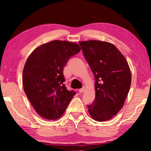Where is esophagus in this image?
<instances>
[{
  "label": "esophagus",
  "mask_w": 151,
  "mask_h": 151,
  "mask_svg": "<svg viewBox=\"0 0 151 151\" xmlns=\"http://www.w3.org/2000/svg\"><path fill=\"white\" fill-rule=\"evenodd\" d=\"M85 88H86L85 86H83L82 88H80V89L79 90V92L80 93H81L84 92V91H85Z\"/></svg>",
  "instance_id": "34e87169"
}]
</instances>
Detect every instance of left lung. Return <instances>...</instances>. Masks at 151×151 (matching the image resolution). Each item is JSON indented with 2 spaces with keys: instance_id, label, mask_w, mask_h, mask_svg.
Segmentation results:
<instances>
[{
  "instance_id": "8db88e82",
  "label": "left lung",
  "mask_w": 151,
  "mask_h": 151,
  "mask_svg": "<svg viewBox=\"0 0 151 151\" xmlns=\"http://www.w3.org/2000/svg\"><path fill=\"white\" fill-rule=\"evenodd\" d=\"M83 55L94 74L96 98L87 105L95 120H109L122 108L131 84L127 60L111 43L100 40L80 42Z\"/></svg>"
}]
</instances>
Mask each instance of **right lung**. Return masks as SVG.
I'll use <instances>...</instances> for the list:
<instances>
[{"label":"right lung","mask_w":151,"mask_h":151,"mask_svg":"<svg viewBox=\"0 0 151 151\" xmlns=\"http://www.w3.org/2000/svg\"><path fill=\"white\" fill-rule=\"evenodd\" d=\"M74 42L53 40L37 47L27 60L22 84L27 97L40 116L60 117L76 93L67 89L63 69L80 51Z\"/></svg>","instance_id":"add662e5"}]
</instances>
